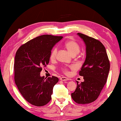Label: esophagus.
Masks as SVG:
<instances>
[{
  "label": "esophagus",
  "instance_id": "obj_1",
  "mask_svg": "<svg viewBox=\"0 0 121 121\" xmlns=\"http://www.w3.org/2000/svg\"><path fill=\"white\" fill-rule=\"evenodd\" d=\"M60 80L62 81H66L68 80V78L65 77H61L60 78Z\"/></svg>",
  "mask_w": 121,
  "mask_h": 121
}]
</instances>
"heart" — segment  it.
Masks as SVG:
<instances>
[{
    "mask_svg": "<svg viewBox=\"0 0 121 121\" xmlns=\"http://www.w3.org/2000/svg\"><path fill=\"white\" fill-rule=\"evenodd\" d=\"M65 48H66L68 51L70 52L71 55L73 56H75L81 50V47L79 44L74 39H70L69 40H67V42H65L64 44ZM57 51H58V49L56 48H55L53 49L51 51L50 58L51 60H54L56 58ZM72 68V67H71ZM63 72L65 73H68V69L67 68H63L62 69Z\"/></svg>",
    "mask_w": 121,
    "mask_h": 121,
    "instance_id": "1",
    "label": "heart"
}]
</instances>
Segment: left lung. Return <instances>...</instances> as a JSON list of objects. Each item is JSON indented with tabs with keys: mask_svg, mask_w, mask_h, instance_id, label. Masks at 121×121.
<instances>
[{
	"mask_svg": "<svg viewBox=\"0 0 121 121\" xmlns=\"http://www.w3.org/2000/svg\"><path fill=\"white\" fill-rule=\"evenodd\" d=\"M86 45V56L79 71L84 81H77V87L71 98L78 104H86L97 99L107 82L110 62L106 48L99 40L77 33Z\"/></svg>",
	"mask_w": 121,
	"mask_h": 121,
	"instance_id": "8db88e82",
	"label": "left lung"
}]
</instances>
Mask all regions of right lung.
<instances>
[{"instance_id":"add662e5","label":"right lung","mask_w":121,"mask_h":121,"mask_svg":"<svg viewBox=\"0 0 121 121\" xmlns=\"http://www.w3.org/2000/svg\"><path fill=\"white\" fill-rule=\"evenodd\" d=\"M62 36L43 35L28 41L18 48L14 64V81L23 97L31 105L40 107L51 100L58 77L40 76L48 64L51 50Z\"/></svg>"}]
</instances>
